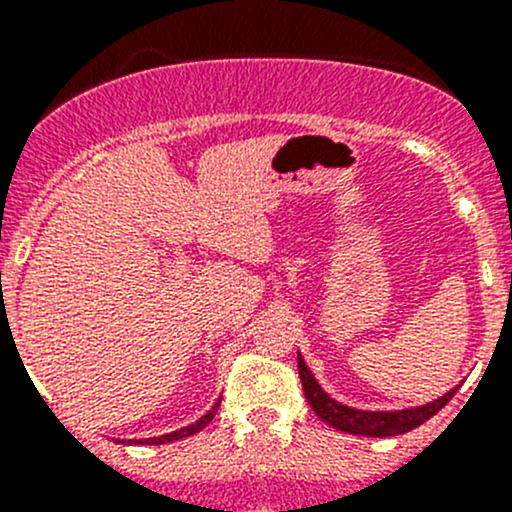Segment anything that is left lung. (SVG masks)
Masks as SVG:
<instances>
[{
  "instance_id": "obj_1",
  "label": "left lung",
  "mask_w": 512,
  "mask_h": 512,
  "mask_svg": "<svg viewBox=\"0 0 512 512\" xmlns=\"http://www.w3.org/2000/svg\"><path fill=\"white\" fill-rule=\"evenodd\" d=\"M297 369H299V379H302L304 396H307L314 414L322 418L324 423H329L332 428H337V431L354 433V436L386 438V436H399V433L411 431V428L421 426L423 421L436 416L458 391L456 386V389H451L448 394H443L441 399L431 401V404L426 406H414V409L361 411V409H352V406H344L339 404V401H334L332 396L317 384L314 374L307 369V364H304L302 354H297Z\"/></svg>"
}]
</instances>
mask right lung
<instances>
[{
	"label": "right lung",
	"instance_id": "right-lung-1",
	"mask_svg": "<svg viewBox=\"0 0 512 512\" xmlns=\"http://www.w3.org/2000/svg\"><path fill=\"white\" fill-rule=\"evenodd\" d=\"M218 406H220V401L218 404L213 406V409L208 411V414H205L203 418H200V421H195V423H190V426H185V428H180V431H173V433H165V436H158V438H146V441H131V443H151V446H160V443H170V441H178V438H185V436H193V433H198L200 428H205L208 426L210 421H213L215 418V411H218ZM123 443V441H121Z\"/></svg>",
	"mask_w": 512,
	"mask_h": 512
}]
</instances>
